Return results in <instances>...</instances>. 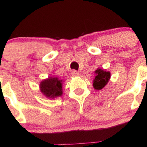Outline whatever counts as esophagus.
Listing matches in <instances>:
<instances>
[{
    "mask_svg": "<svg viewBox=\"0 0 147 147\" xmlns=\"http://www.w3.org/2000/svg\"><path fill=\"white\" fill-rule=\"evenodd\" d=\"M71 74H72V75L73 77H78V75H79V73H78V71L75 70V69L72 70V72H71Z\"/></svg>",
    "mask_w": 147,
    "mask_h": 147,
    "instance_id": "34e87169",
    "label": "esophagus"
}]
</instances>
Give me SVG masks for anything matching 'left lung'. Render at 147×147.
Segmentation results:
<instances>
[{"instance_id": "8db88e82", "label": "left lung", "mask_w": 147, "mask_h": 147, "mask_svg": "<svg viewBox=\"0 0 147 147\" xmlns=\"http://www.w3.org/2000/svg\"><path fill=\"white\" fill-rule=\"evenodd\" d=\"M95 73L96 76L93 81V87L96 90H102L109 82L110 72L98 69L95 71Z\"/></svg>"}]
</instances>
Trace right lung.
I'll return each mask as SVG.
<instances>
[{
    "label": "right lung",
    "mask_w": 147,
    "mask_h": 147,
    "mask_svg": "<svg viewBox=\"0 0 147 147\" xmlns=\"http://www.w3.org/2000/svg\"><path fill=\"white\" fill-rule=\"evenodd\" d=\"M40 90L49 98H55L62 95V80L57 78H50L40 83Z\"/></svg>",
    "instance_id": "1"
}]
</instances>
